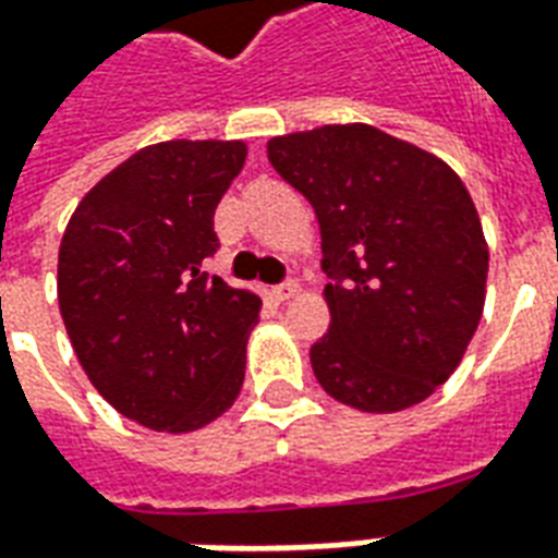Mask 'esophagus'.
Instances as JSON below:
<instances>
[{
    "label": "esophagus",
    "mask_w": 558,
    "mask_h": 558,
    "mask_svg": "<svg viewBox=\"0 0 558 558\" xmlns=\"http://www.w3.org/2000/svg\"><path fill=\"white\" fill-rule=\"evenodd\" d=\"M299 292H301L299 280H287V283L275 287V290H271V295H275V301H290V299H295Z\"/></svg>",
    "instance_id": "esophagus-1"
}]
</instances>
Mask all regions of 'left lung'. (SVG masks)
<instances>
[{"label": "left lung", "mask_w": 558, "mask_h": 558, "mask_svg": "<svg viewBox=\"0 0 558 558\" xmlns=\"http://www.w3.org/2000/svg\"><path fill=\"white\" fill-rule=\"evenodd\" d=\"M266 150L319 221L331 325L311 349L316 381L366 414L428 399L485 307L488 242L468 185L369 123L290 132Z\"/></svg>", "instance_id": "obj_1"}]
</instances>
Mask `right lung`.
Segmentation results:
<instances>
[{"label":"right lung","instance_id":"obj_1","mask_svg":"<svg viewBox=\"0 0 558 558\" xmlns=\"http://www.w3.org/2000/svg\"><path fill=\"white\" fill-rule=\"evenodd\" d=\"M245 142H162L132 153L70 216L59 307L73 352L114 411L195 432L236 402L263 301L209 278L218 201Z\"/></svg>","mask_w":558,"mask_h":558}]
</instances>
